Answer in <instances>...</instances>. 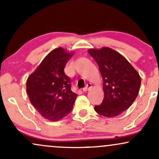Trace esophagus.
<instances>
[{
  "label": "esophagus",
  "instance_id": "esophagus-1",
  "mask_svg": "<svg viewBox=\"0 0 159 159\" xmlns=\"http://www.w3.org/2000/svg\"><path fill=\"white\" fill-rule=\"evenodd\" d=\"M91 87H92V84H91L90 83L87 84V85L86 86L85 88L83 89V91H84V92H87V91H88L89 90H90V89H91Z\"/></svg>",
  "mask_w": 159,
  "mask_h": 159
}]
</instances>
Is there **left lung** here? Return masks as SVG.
<instances>
[{"mask_svg": "<svg viewBox=\"0 0 159 159\" xmlns=\"http://www.w3.org/2000/svg\"><path fill=\"white\" fill-rule=\"evenodd\" d=\"M103 79L104 98L94 110L105 117L119 116L134 102L139 93L141 78L124 57L108 47L90 48Z\"/></svg>", "mask_w": 159, "mask_h": 159, "instance_id": "1", "label": "left lung"}]
</instances>
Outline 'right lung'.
Masks as SVG:
<instances>
[{"mask_svg":"<svg viewBox=\"0 0 159 159\" xmlns=\"http://www.w3.org/2000/svg\"><path fill=\"white\" fill-rule=\"evenodd\" d=\"M74 55L62 47L47 54L27 78V93L40 115L56 122L72 111L78 95L71 90L70 79L64 73L67 62Z\"/></svg>","mask_w":159,"mask_h":159,"instance_id":"add662e5","label":"right lung"}]
</instances>
